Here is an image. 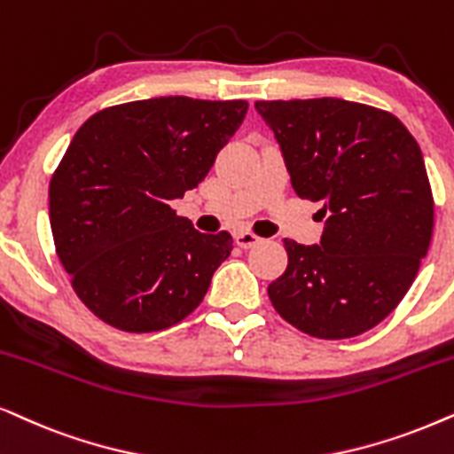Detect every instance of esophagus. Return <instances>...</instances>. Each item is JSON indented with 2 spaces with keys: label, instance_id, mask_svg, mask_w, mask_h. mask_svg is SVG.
<instances>
[{
  "label": "esophagus",
  "instance_id": "34e87169",
  "mask_svg": "<svg viewBox=\"0 0 454 454\" xmlns=\"http://www.w3.org/2000/svg\"><path fill=\"white\" fill-rule=\"evenodd\" d=\"M261 238H258L256 233L252 231H238L235 233V244L239 246V248H252V246H256Z\"/></svg>",
  "mask_w": 454,
  "mask_h": 454
}]
</instances>
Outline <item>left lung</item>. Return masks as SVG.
Instances as JSON below:
<instances>
[{"label":"left lung","mask_w":454,"mask_h":454,"mask_svg":"<svg viewBox=\"0 0 454 454\" xmlns=\"http://www.w3.org/2000/svg\"><path fill=\"white\" fill-rule=\"evenodd\" d=\"M292 187L321 202V244L284 239L287 269L269 284L275 310L321 340L355 338L409 292L434 231L419 145L390 112L340 98L256 102Z\"/></svg>","instance_id":"8db88e82"}]
</instances>
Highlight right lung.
Here are the masks:
<instances>
[{
  "mask_svg": "<svg viewBox=\"0 0 454 454\" xmlns=\"http://www.w3.org/2000/svg\"><path fill=\"white\" fill-rule=\"evenodd\" d=\"M246 112V99L152 98L99 110L74 133L50 181V225L98 319L150 333L202 302L233 239L196 231L170 202L204 181Z\"/></svg>",
  "mask_w": 454,
  "mask_h": 454,
  "instance_id": "obj_1",
  "label": "right lung"
}]
</instances>
